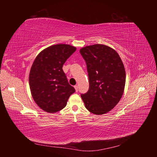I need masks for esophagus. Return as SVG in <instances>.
Instances as JSON below:
<instances>
[{
	"label": "esophagus",
	"instance_id": "34e87169",
	"mask_svg": "<svg viewBox=\"0 0 157 157\" xmlns=\"http://www.w3.org/2000/svg\"><path fill=\"white\" fill-rule=\"evenodd\" d=\"M74 88H75L76 92H78V86H77V85H76V86H74Z\"/></svg>",
	"mask_w": 157,
	"mask_h": 157
}]
</instances>
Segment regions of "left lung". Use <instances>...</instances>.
Here are the masks:
<instances>
[{"instance_id": "obj_1", "label": "left lung", "mask_w": 157, "mask_h": 157, "mask_svg": "<svg viewBox=\"0 0 157 157\" xmlns=\"http://www.w3.org/2000/svg\"><path fill=\"white\" fill-rule=\"evenodd\" d=\"M86 61L89 90L81 94L88 110L95 115L110 111L120 101L124 92L126 73L117 52L107 46L95 44L80 50Z\"/></svg>"}]
</instances>
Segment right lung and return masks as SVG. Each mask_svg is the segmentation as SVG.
Segmentation results:
<instances>
[{
  "label": "right lung",
  "instance_id": "1",
  "mask_svg": "<svg viewBox=\"0 0 157 157\" xmlns=\"http://www.w3.org/2000/svg\"><path fill=\"white\" fill-rule=\"evenodd\" d=\"M75 51V47L71 45H53L42 50L33 62L29 79L31 92L35 103L44 111L61 110L75 92L62 69Z\"/></svg>",
  "mask_w": 157,
  "mask_h": 157
}]
</instances>
